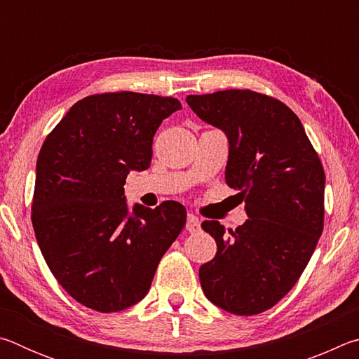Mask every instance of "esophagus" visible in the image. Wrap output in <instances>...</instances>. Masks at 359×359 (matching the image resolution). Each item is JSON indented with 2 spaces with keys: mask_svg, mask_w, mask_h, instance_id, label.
<instances>
[{
  "mask_svg": "<svg viewBox=\"0 0 359 359\" xmlns=\"http://www.w3.org/2000/svg\"><path fill=\"white\" fill-rule=\"evenodd\" d=\"M187 229L190 231V233H198V231L201 229V222H199V218L194 214H188V217H187Z\"/></svg>",
  "mask_w": 359,
  "mask_h": 359,
  "instance_id": "obj_1",
  "label": "esophagus"
}]
</instances>
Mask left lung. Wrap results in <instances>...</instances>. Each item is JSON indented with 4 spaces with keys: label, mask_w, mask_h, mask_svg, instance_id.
<instances>
[{
    "label": "left lung",
    "mask_w": 359,
    "mask_h": 359,
    "mask_svg": "<svg viewBox=\"0 0 359 359\" xmlns=\"http://www.w3.org/2000/svg\"><path fill=\"white\" fill-rule=\"evenodd\" d=\"M199 118L229 141L224 180L245 199L247 222L203 229L217 255L199 267L204 294L223 311L257 315L299 280L325 223V171L297 115L272 96L223 90L187 96Z\"/></svg>",
    "instance_id": "left-lung-1"
}]
</instances>
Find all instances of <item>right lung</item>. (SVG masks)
Returning a JSON list of instances; mask_svg holds the SVG:
<instances>
[{
	"label": "right lung",
	"mask_w": 359,
	"mask_h": 359,
	"mask_svg": "<svg viewBox=\"0 0 359 359\" xmlns=\"http://www.w3.org/2000/svg\"><path fill=\"white\" fill-rule=\"evenodd\" d=\"M179 100L135 92L77 101L42 144L32 204L36 241L53 277L82 306L102 313L149 293L158 263L177 239L187 210L125 201L130 171L151 161V142Z\"/></svg>",
	"instance_id": "add662e5"
}]
</instances>
